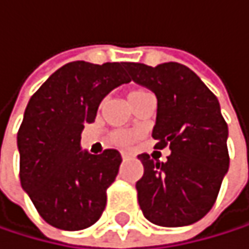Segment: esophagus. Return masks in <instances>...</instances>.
Returning <instances> with one entry per match:
<instances>
[{"label": "esophagus", "mask_w": 249, "mask_h": 249, "mask_svg": "<svg viewBox=\"0 0 249 249\" xmlns=\"http://www.w3.org/2000/svg\"><path fill=\"white\" fill-rule=\"evenodd\" d=\"M122 157H123V160H127L132 157V153L130 151H122Z\"/></svg>", "instance_id": "esophagus-1"}]
</instances>
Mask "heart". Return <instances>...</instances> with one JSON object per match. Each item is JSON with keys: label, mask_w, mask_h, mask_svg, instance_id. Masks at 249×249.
Here are the masks:
<instances>
[{"label": "heart", "mask_w": 249, "mask_h": 249, "mask_svg": "<svg viewBox=\"0 0 249 249\" xmlns=\"http://www.w3.org/2000/svg\"><path fill=\"white\" fill-rule=\"evenodd\" d=\"M141 93H144V90H133V92H130V93H129V98L138 96V95H141ZM113 140H114L117 144H120V145H127V144H130V142H132L133 136H132L129 132H123V130H120V132H116V133L113 135Z\"/></svg>", "instance_id": "b5f03b06"}]
</instances>
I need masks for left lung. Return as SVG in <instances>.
Wrapping results in <instances>:
<instances>
[{
  "label": "left lung",
  "instance_id": "left-lung-1",
  "mask_svg": "<svg viewBox=\"0 0 249 249\" xmlns=\"http://www.w3.org/2000/svg\"><path fill=\"white\" fill-rule=\"evenodd\" d=\"M136 84L157 98L153 138L169 145L166 161L140 154L144 175L136 182L144 217L163 227L189 226L214 206L229 171L227 123L218 99L187 67L166 62L157 67L126 64Z\"/></svg>",
  "mask_w": 249,
  "mask_h": 249
}]
</instances>
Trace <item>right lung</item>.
Masks as SVG:
<instances>
[{"label":"right lung","mask_w":249,"mask_h":249,"mask_svg":"<svg viewBox=\"0 0 249 249\" xmlns=\"http://www.w3.org/2000/svg\"><path fill=\"white\" fill-rule=\"evenodd\" d=\"M126 62L77 60L53 72L28 102L18 132L20 184L44 221L62 230L95 224L107 205L122 156L81 150V132L102 99L129 83Z\"/></svg>","instance_id":"right-lung-1"}]
</instances>
